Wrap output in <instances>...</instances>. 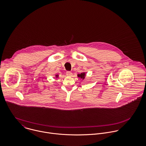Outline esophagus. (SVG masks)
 Wrapping results in <instances>:
<instances>
[{"mask_svg":"<svg viewBox=\"0 0 146 146\" xmlns=\"http://www.w3.org/2000/svg\"><path fill=\"white\" fill-rule=\"evenodd\" d=\"M72 75V73L70 71H67L66 72V75L68 76H71Z\"/></svg>","mask_w":146,"mask_h":146,"instance_id":"esophagus-1","label":"esophagus"}]
</instances>
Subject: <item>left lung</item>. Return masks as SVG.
<instances>
[{
	"label": "left lung",
	"instance_id": "1",
	"mask_svg": "<svg viewBox=\"0 0 146 146\" xmlns=\"http://www.w3.org/2000/svg\"><path fill=\"white\" fill-rule=\"evenodd\" d=\"M85 76H86V74H85V72H82V73H81V74H78V76L79 77V78H81V79H82L83 80H84V79H85Z\"/></svg>",
	"mask_w": 146,
	"mask_h": 146
}]
</instances>
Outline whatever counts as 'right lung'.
Here are the masks:
<instances>
[{
    "mask_svg": "<svg viewBox=\"0 0 146 146\" xmlns=\"http://www.w3.org/2000/svg\"><path fill=\"white\" fill-rule=\"evenodd\" d=\"M58 75H56V78H58Z\"/></svg>",
    "mask_w": 146,
    "mask_h": 146,
    "instance_id": "obj_1",
    "label": "right lung"
}]
</instances>
